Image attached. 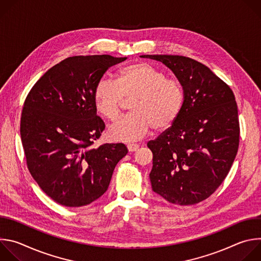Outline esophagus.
Instances as JSON below:
<instances>
[{
  "instance_id": "1",
  "label": "esophagus",
  "mask_w": 261,
  "mask_h": 261,
  "mask_svg": "<svg viewBox=\"0 0 261 261\" xmlns=\"http://www.w3.org/2000/svg\"><path fill=\"white\" fill-rule=\"evenodd\" d=\"M127 147H128L129 152H135V151H137V150H138L139 145H138V144H136V143H129V144L127 145Z\"/></svg>"
}]
</instances>
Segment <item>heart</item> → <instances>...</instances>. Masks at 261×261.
Returning <instances> with one entry per match:
<instances>
[{
  "label": "heart",
  "instance_id": "obj_1",
  "mask_svg": "<svg viewBox=\"0 0 261 261\" xmlns=\"http://www.w3.org/2000/svg\"><path fill=\"white\" fill-rule=\"evenodd\" d=\"M94 104L98 113L115 120L125 99H130L131 113L120 118L108 128L110 138L133 142L145 136L153 127L163 130L179 116L185 93L175 80L150 65L137 63L122 68L117 81L101 79L94 90Z\"/></svg>",
  "mask_w": 261,
  "mask_h": 261
}]
</instances>
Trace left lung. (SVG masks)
Returning a JSON list of instances; mask_svg holds the SVG:
<instances>
[{"mask_svg": "<svg viewBox=\"0 0 261 261\" xmlns=\"http://www.w3.org/2000/svg\"><path fill=\"white\" fill-rule=\"evenodd\" d=\"M140 58L169 68L185 93L175 122L147 142L153 153L152 189L170 203H198L224 180L238 153L240 125L233 92L193 59L171 55Z\"/></svg>", "mask_w": 261, "mask_h": 261, "instance_id": "obj_1", "label": "left lung"}]
</instances>
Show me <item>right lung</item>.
<instances>
[{
  "label": "right lung",
  "instance_id": "right-lung-1",
  "mask_svg": "<svg viewBox=\"0 0 261 261\" xmlns=\"http://www.w3.org/2000/svg\"><path fill=\"white\" fill-rule=\"evenodd\" d=\"M127 58L75 56L51 67L30 91L21 114L20 136L28 168L56 202L79 207L101 197L124 143L93 147L104 122L97 116L94 90L106 70Z\"/></svg>",
  "mask_w": 261,
  "mask_h": 261
}]
</instances>
